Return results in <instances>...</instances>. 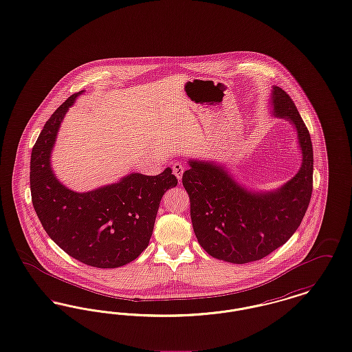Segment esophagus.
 Returning a JSON list of instances; mask_svg holds the SVG:
<instances>
[{"instance_id": "1", "label": "esophagus", "mask_w": 352, "mask_h": 352, "mask_svg": "<svg viewBox=\"0 0 352 352\" xmlns=\"http://www.w3.org/2000/svg\"><path fill=\"white\" fill-rule=\"evenodd\" d=\"M184 166L181 164V162H175L174 165H173V173H174V175L181 181L182 179V175H184Z\"/></svg>"}]
</instances>
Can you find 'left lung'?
<instances>
[{"instance_id": "1", "label": "left lung", "mask_w": 352, "mask_h": 352, "mask_svg": "<svg viewBox=\"0 0 352 352\" xmlns=\"http://www.w3.org/2000/svg\"><path fill=\"white\" fill-rule=\"evenodd\" d=\"M274 115L292 121L302 149L300 171L280 190L253 194L211 162L190 161L182 184L190 198L195 236L212 257L234 264L257 261L276 251L301 224L313 191V145L297 107L273 88Z\"/></svg>"}]
</instances>
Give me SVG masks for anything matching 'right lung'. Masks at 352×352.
<instances>
[{
  "mask_svg": "<svg viewBox=\"0 0 352 352\" xmlns=\"http://www.w3.org/2000/svg\"><path fill=\"white\" fill-rule=\"evenodd\" d=\"M79 95L69 96L51 115L33 146L32 201L45 231L71 257L96 268H118L148 247L161 198L178 179L168 168L154 177L131 174L118 184L83 194L59 184L50 168V151Z\"/></svg>",
  "mask_w": 352,
  "mask_h": 352,
  "instance_id": "add662e5",
  "label": "right lung"
}]
</instances>
